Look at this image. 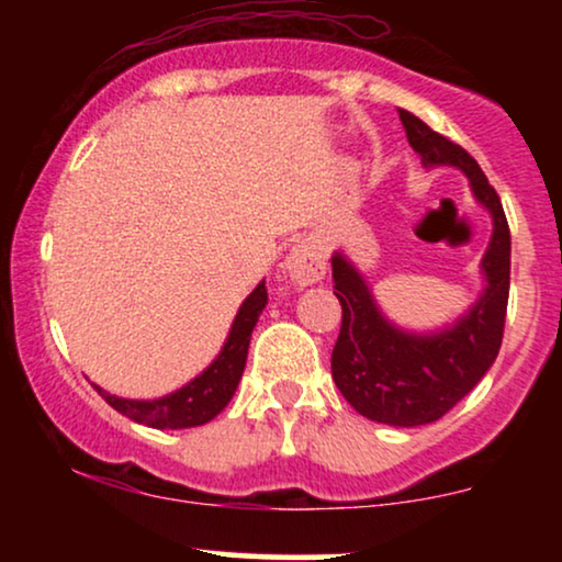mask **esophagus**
Masks as SVG:
<instances>
[{"label":"esophagus","mask_w":562,"mask_h":562,"mask_svg":"<svg viewBox=\"0 0 562 562\" xmlns=\"http://www.w3.org/2000/svg\"><path fill=\"white\" fill-rule=\"evenodd\" d=\"M285 272L295 288H308L325 277V256L314 240H301L285 259Z\"/></svg>","instance_id":"34e87169"}]
</instances>
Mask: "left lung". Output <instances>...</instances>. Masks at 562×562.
<instances>
[{"instance_id": "8db88e82", "label": "left lung", "mask_w": 562, "mask_h": 562, "mask_svg": "<svg viewBox=\"0 0 562 562\" xmlns=\"http://www.w3.org/2000/svg\"><path fill=\"white\" fill-rule=\"evenodd\" d=\"M398 119L425 169L451 166L465 173L475 203L492 216V240L481 259V295L454 322L428 333L406 330L385 317L357 263L344 250L333 254L335 295L344 306L333 348L335 385L367 420L417 428L462 402L499 353L509 295V227L499 195L468 150L417 115L398 111Z\"/></svg>"}]
</instances>
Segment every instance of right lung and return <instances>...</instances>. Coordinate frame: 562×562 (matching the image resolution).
Instances as JSON below:
<instances>
[{
  "label": "right lung",
  "mask_w": 562,
  "mask_h": 562,
  "mask_svg": "<svg viewBox=\"0 0 562 562\" xmlns=\"http://www.w3.org/2000/svg\"><path fill=\"white\" fill-rule=\"evenodd\" d=\"M269 295L263 280L254 288L237 308L235 319H232L229 335L224 340L222 351L216 359L205 367L200 375H195L182 389L166 393L158 398H121L115 393H108L100 385L94 391L113 406L115 412L126 415L128 420L147 425V428L158 430H182V428H198V425L211 423L229 398L235 396L237 383H240L245 359H248L250 333H254L256 322H259L263 306H267Z\"/></svg>",
  "instance_id": "add662e5"
}]
</instances>
